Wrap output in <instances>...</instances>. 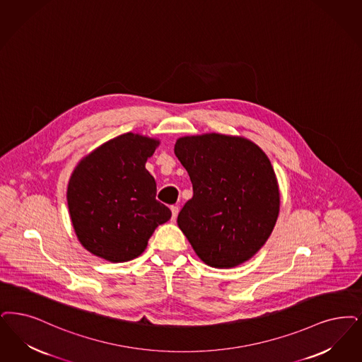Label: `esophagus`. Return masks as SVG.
Segmentation results:
<instances>
[{
	"mask_svg": "<svg viewBox=\"0 0 362 362\" xmlns=\"http://www.w3.org/2000/svg\"><path fill=\"white\" fill-rule=\"evenodd\" d=\"M171 211H173V219H176L177 213H179V207L177 206H171Z\"/></svg>",
	"mask_w": 362,
	"mask_h": 362,
	"instance_id": "esophagus-1",
	"label": "esophagus"
}]
</instances>
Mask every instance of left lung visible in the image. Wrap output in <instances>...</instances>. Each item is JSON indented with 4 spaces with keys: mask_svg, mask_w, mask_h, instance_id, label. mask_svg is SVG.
I'll list each match as a JSON object with an SVG mask.
<instances>
[{
    "mask_svg": "<svg viewBox=\"0 0 362 362\" xmlns=\"http://www.w3.org/2000/svg\"><path fill=\"white\" fill-rule=\"evenodd\" d=\"M174 151L194 192L177 225L197 255L214 268L249 260L279 214V187L267 155L249 140L218 133L182 137Z\"/></svg>",
    "mask_w": 362,
    "mask_h": 362,
    "instance_id": "left-lung-1",
    "label": "left lung"
}]
</instances>
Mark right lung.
Returning a JSON list of instances; mask_svg holds the SVG:
<instances>
[{
  "mask_svg": "<svg viewBox=\"0 0 362 362\" xmlns=\"http://www.w3.org/2000/svg\"><path fill=\"white\" fill-rule=\"evenodd\" d=\"M159 141L125 133L105 143L75 168L67 203L74 229L93 255L113 262L140 256L155 229L171 218L156 199L145 163Z\"/></svg>",
  "mask_w": 362,
  "mask_h": 362,
  "instance_id": "1",
  "label": "right lung"
}]
</instances>
